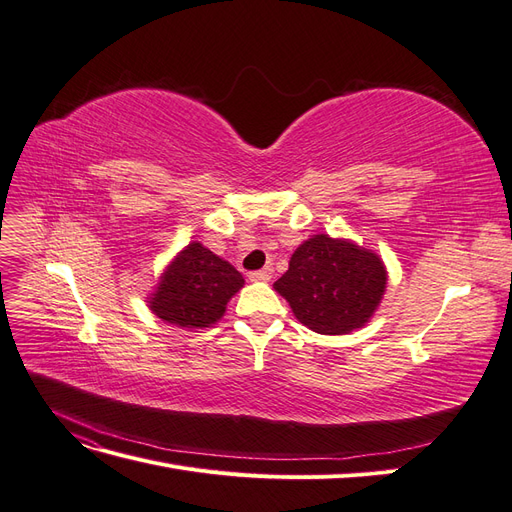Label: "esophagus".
Here are the masks:
<instances>
[{
  "label": "esophagus",
  "instance_id": "obj_1",
  "mask_svg": "<svg viewBox=\"0 0 512 512\" xmlns=\"http://www.w3.org/2000/svg\"><path fill=\"white\" fill-rule=\"evenodd\" d=\"M271 273H273L271 267L260 269V271H252V273H250V280H252V282H269V280H271Z\"/></svg>",
  "mask_w": 512,
  "mask_h": 512
}]
</instances>
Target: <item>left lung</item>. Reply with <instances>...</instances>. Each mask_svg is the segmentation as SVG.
Segmentation results:
<instances>
[{"instance_id": "left-lung-1", "label": "left lung", "mask_w": 512, "mask_h": 512, "mask_svg": "<svg viewBox=\"0 0 512 512\" xmlns=\"http://www.w3.org/2000/svg\"><path fill=\"white\" fill-rule=\"evenodd\" d=\"M389 271L374 250L352 239L312 235L290 256L273 284L303 327L320 335H348L367 327L384 299Z\"/></svg>"}]
</instances>
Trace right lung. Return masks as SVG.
<instances>
[{
    "label": "right lung",
    "instance_id": "1",
    "mask_svg": "<svg viewBox=\"0 0 512 512\" xmlns=\"http://www.w3.org/2000/svg\"><path fill=\"white\" fill-rule=\"evenodd\" d=\"M243 275L200 241L170 258L147 294L151 314L183 331L211 329L243 288Z\"/></svg>",
    "mask_w": 512,
    "mask_h": 512
}]
</instances>
